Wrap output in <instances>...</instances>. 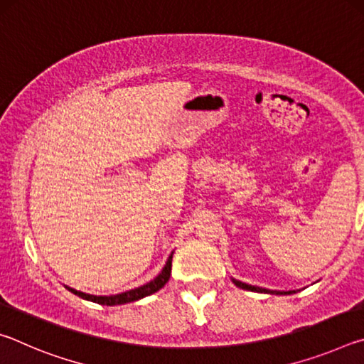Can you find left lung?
<instances>
[{
  "label": "left lung",
  "mask_w": 364,
  "mask_h": 364,
  "mask_svg": "<svg viewBox=\"0 0 364 364\" xmlns=\"http://www.w3.org/2000/svg\"><path fill=\"white\" fill-rule=\"evenodd\" d=\"M234 284H236L237 287L244 289V291H252V292H263V294H278V295H287V294H295V291H289V292H284V291H269V289H263V287H258V286H250V284H245V282H241L237 279H232Z\"/></svg>",
  "instance_id": "1"
}]
</instances>
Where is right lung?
Listing matches in <instances>:
<instances>
[{
  "label": "right lung",
  "instance_id": "1",
  "mask_svg": "<svg viewBox=\"0 0 364 364\" xmlns=\"http://www.w3.org/2000/svg\"><path fill=\"white\" fill-rule=\"evenodd\" d=\"M171 258H173V252H171V255L168 257L167 263H165L164 269L160 271V274L157 276V278H154L151 282H147V284H144V286L132 289V291L115 294V295H90V294L75 291V289H70V287H67V289H69L72 294L78 295V297L90 300V301H95V304H100V305L112 306V305L130 304V301L139 300L143 297H147V295H151L154 292H157L159 289H162L165 284H167V281L170 279V273H171Z\"/></svg>",
  "mask_w": 364,
  "mask_h": 364
}]
</instances>
